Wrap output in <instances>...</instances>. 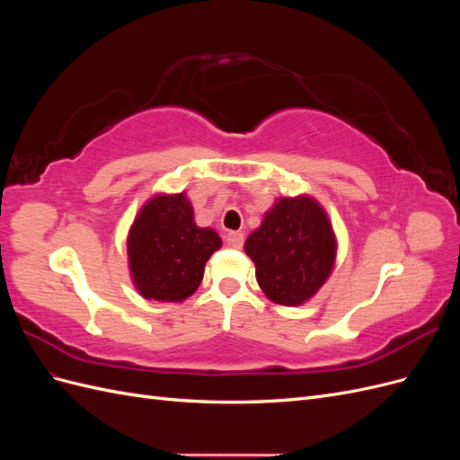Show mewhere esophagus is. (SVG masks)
I'll list each match as a JSON object with an SVG mask.
<instances>
[{
  "mask_svg": "<svg viewBox=\"0 0 460 460\" xmlns=\"http://www.w3.org/2000/svg\"><path fill=\"white\" fill-rule=\"evenodd\" d=\"M226 243L232 249H242V245H243V234L242 232H228L226 234Z\"/></svg>",
  "mask_w": 460,
  "mask_h": 460,
  "instance_id": "esophagus-1",
  "label": "esophagus"
}]
</instances>
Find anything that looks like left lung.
<instances>
[{"label":"left lung","mask_w":460,"mask_h":460,"mask_svg":"<svg viewBox=\"0 0 460 460\" xmlns=\"http://www.w3.org/2000/svg\"><path fill=\"white\" fill-rule=\"evenodd\" d=\"M262 294L284 307H299L326 284L338 255V238L326 208L303 193L278 198L261 226L245 240Z\"/></svg>","instance_id":"1"}]
</instances>
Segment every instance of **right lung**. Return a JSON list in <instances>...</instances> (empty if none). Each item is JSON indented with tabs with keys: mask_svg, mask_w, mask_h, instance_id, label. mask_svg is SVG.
I'll return each mask as SVG.
<instances>
[{
	"mask_svg": "<svg viewBox=\"0 0 460 460\" xmlns=\"http://www.w3.org/2000/svg\"><path fill=\"white\" fill-rule=\"evenodd\" d=\"M220 247L213 228L196 225L186 191H159L142 205L127 235L132 284L147 301L182 303L196 294L205 262Z\"/></svg>",
	"mask_w": 460,
	"mask_h": 460,
	"instance_id": "right-lung-1",
	"label": "right lung"
}]
</instances>
